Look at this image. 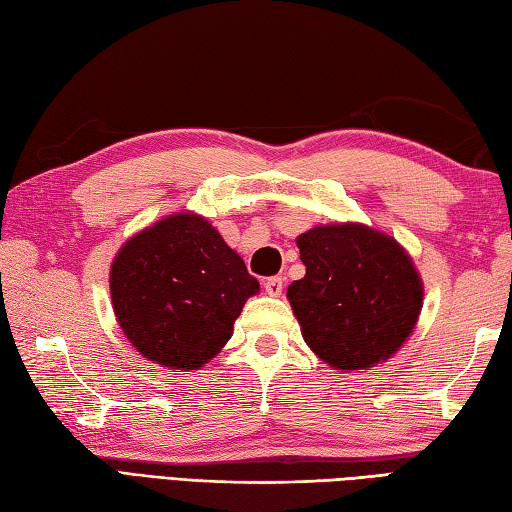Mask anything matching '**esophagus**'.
I'll use <instances>...</instances> for the list:
<instances>
[{"label":"esophagus","mask_w":512,"mask_h":512,"mask_svg":"<svg viewBox=\"0 0 512 512\" xmlns=\"http://www.w3.org/2000/svg\"><path fill=\"white\" fill-rule=\"evenodd\" d=\"M264 288L270 297H279L281 292H284V279L281 277H268L264 281Z\"/></svg>","instance_id":"34e87169"}]
</instances>
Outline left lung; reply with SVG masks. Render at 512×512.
I'll return each mask as SVG.
<instances>
[{
    "mask_svg": "<svg viewBox=\"0 0 512 512\" xmlns=\"http://www.w3.org/2000/svg\"><path fill=\"white\" fill-rule=\"evenodd\" d=\"M306 277L288 286L303 341L334 369L394 356L422 310V281L394 237L365 224L314 226L297 237Z\"/></svg>",
    "mask_w": 512,
    "mask_h": 512,
    "instance_id": "obj_1",
    "label": "left lung"
}]
</instances>
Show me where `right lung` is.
<instances>
[{
    "label": "right lung",
    "mask_w": 512,
    "mask_h": 512,
    "mask_svg": "<svg viewBox=\"0 0 512 512\" xmlns=\"http://www.w3.org/2000/svg\"><path fill=\"white\" fill-rule=\"evenodd\" d=\"M110 292L127 341L147 361L189 372L231 339L259 281L202 215L176 213L127 239Z\"/></svg>",
    "instance_id": "1"
}]
</instances>
